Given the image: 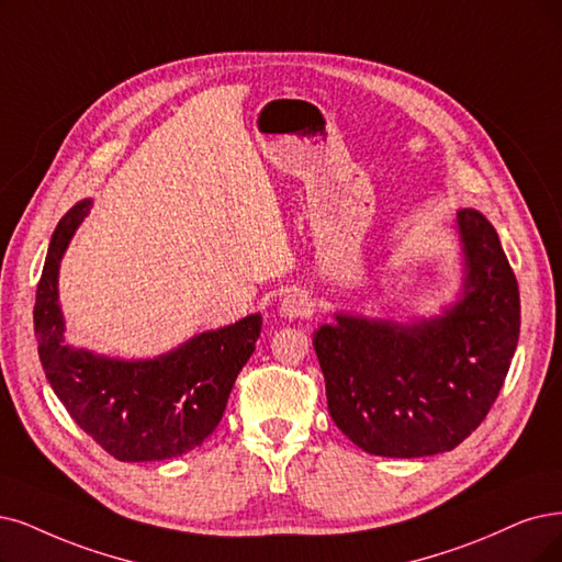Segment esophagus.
<instances>
[{"label": "esophagus", "mask_w": 562, "mask_h": 562, "mask_svg": "<svg viewBox=\"0 0 562 562\" xmlns=\"http://www.w3.org/2000/svg\"><path fill=\"white\" fill-rule=\"evenodd\" d=\"M310 313H313V299L307 296V292H301V289L289 292L280 303V315L286 319L307 317Z\"/></svg>", "instance_id": "esophagus-1"}]
</instances>
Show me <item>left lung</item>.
Here are the masks:
<instances>
[{
    "mask_svg": "<svg viewBox=\"0 0 562 562\" xmlns=\"http://www.w3.org/2000/svg\"><path fill=\"white\" fill-rule=\"evenodd\" d=\"M468 278L445 317L422 324L338 315L315 334L328 412L368 453L419 459L451 451L501 393L521 328L514 270L491 222L463 207Z\"/></svg>",
    "mask_w": 562,
    "mask_h": 562,
    "instance_id": "8db88e82",
    "label": "left lung"
}]
</instances>
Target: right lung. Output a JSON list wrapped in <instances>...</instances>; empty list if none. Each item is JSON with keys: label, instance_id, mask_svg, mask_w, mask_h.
Wrapping results in <instances>:
<instances>
[{"label": "right lung", "instance_id": "obj_1", "mask_svg": "<svg viewBox=\"0 0 562 562\" xmlns=\"http://www.w3.org/2000/svg\"><path fill=\"white\" fill-rule=\"evenodd\" d=\"M88 213L90 201L74 205L50 238L34 303L41 366L71 419L113 459H176L217 428L238 372L255 351L261 315L207 330L153 361H117L71 349L61 338L57 270Z\"/></svg>", "mask_w": 562, "mask_h": 562}]
</instances>
